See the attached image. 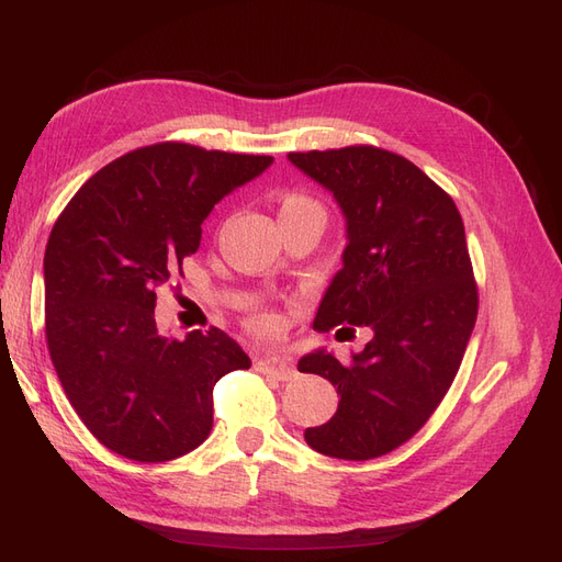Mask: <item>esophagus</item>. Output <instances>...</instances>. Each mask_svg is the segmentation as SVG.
I'll return each instance as SVG.
<instances>
[{
    "label": "esophagus",
    "mask_w": 562,
    "mask_h": 562,
    "mask_svg": "<svg viewBox=\"0 0 562 562\" xmlns=\"http://www.w3.org/2000/svg\"><path fill=\"white\" fill-rule=\"evenodd\" d=\"M258 370L267 372V375H274L277 380H293L295 378V366L291 363V359H281V356H262V359L255 361Z\"/></svg>",
    "instance_id": "obj_1"
}]
</instances>
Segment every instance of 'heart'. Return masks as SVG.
I'll return each mask as SVG.
<instances>
[{
	"label": "heart",
	"mask_w": 562,
	"mask_h": 562,
	"mask_svg": "<svg viewBox=\"0 0 562 562\" xmlns=\"http://www.w3.org/2000/svg\"><path fill=\"white\" fill-rule=\"evenodd\" d=\"M304 213H318L323 215L321 203L316 199H312L310 194H302V192H288L281 196L279 203V217H295V215H304ZM252 328L258 333H274L277 323L271 316L262 314V316H255L252 318Z\"/></svg>",
	"instance_id": "obj_1"
}]
</instances>
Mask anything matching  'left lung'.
<instances>
[{
    "label": "left lung",
    "instance_id": "8db88e82",
    "mask_svg": "<svg viewBox=\"0 0 562 562\" xmlns=\"http://www.w3.org/2000/svg\"><path fill=\"white\" fill-rule=\"evenodd\" d=\"M288 159L326 187L347 220L342 269L314 328L372 330L347 363L326 349L300 359V372H316L339 394L337 413L304 440L321 454L366 462L427 424L462 363L479 314L464 223L454 201L394 151L351 145Z\"/></svg>",
    "mask_w": 562,
    "mask_h": 562
}]
</instances>
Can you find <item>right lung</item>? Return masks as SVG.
<instances>
[{
  "label": "right lung",
  "instance_id": "obj_1",
  "mask_svg": "<svg viewBox=\"0 0 562 562\" xmlns=\"http://www.w3.org/2000/svg\"><path fill=\"white\" fill-rule=\"evenodd\" d=\"M274 157L157 143L83 182L44 252L46 342L87 429L133 462H168L213 429V386L250 368L220 328L159 333L157 291L196 252L201 223Z\"/></svg>",
  "mask_w": 562,
  "mask_h": 562
}]
</instances>
